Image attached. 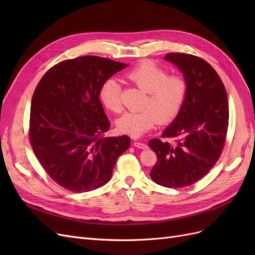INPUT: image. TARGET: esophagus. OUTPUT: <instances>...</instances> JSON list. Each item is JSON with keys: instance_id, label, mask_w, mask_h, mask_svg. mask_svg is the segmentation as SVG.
<instances>
[{"instance_id": "obj_1", "label": "esophagus", "mask_w": 255, "mask_h": 255, "mask_svg": "<svg viewBox=\"0 0 255 255\" xmlns=\"http://www.w3.org/2000/svg\"><path fill=\"white\" fill-rule=\"evenodd\" d=\"M134 145L136 146V148H139V149H145L146 146H148L144 142H141V141H135Z\"/></svg>"}]
</instances>
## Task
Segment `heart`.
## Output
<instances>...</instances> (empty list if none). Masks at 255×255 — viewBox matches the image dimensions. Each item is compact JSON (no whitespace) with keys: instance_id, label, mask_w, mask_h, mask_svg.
I'll use <instances>...</instances> for the list:
<instances>
[{"instance_id":"obj_1","label":"heart","mask_w":255,"mask_h":255,"mask_svg":"<svg viewBox=\"0 0 255 255\" xmlns=\"http://www.w3.org/2000/svg\"><path fill=\"white\" fill-rule=\"evenodd\" d=\"M126 78L146 92L143 110L128 112L117 121L121 133L140 137L156 123L165 125L180 114L187 97L188 83L183 75L168 74L152 61H142L129 70ZM121 88L114 79L106 80L100 88L102 104L113 113L122 111Z\"/></svg>"}]
</instances>
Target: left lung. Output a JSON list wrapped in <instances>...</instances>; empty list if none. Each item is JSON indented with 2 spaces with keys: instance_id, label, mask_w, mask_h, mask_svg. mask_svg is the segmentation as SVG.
I'll return each mask as SVG.
<instances>
[{
  "instance_id": "left-lung-1",
  "label": "left lung",
  "mask_w": 255,
  "mask_h": 255,
  "mask_svg": "<svg viewBox=\"0 0 255 255\" xmlns=\"http://www.w3.org/2000/svg\"><path fill=\"white\" fill-rule=\"evenodd\" d=\"M165 59L181 69L188 91L161 139L149 141L157 156L150 175L161 186L180 188L202 179L219 159L227 140L229 102L220 76L206 60L186 53H168Z\"/></svg>"
}]
</instances>
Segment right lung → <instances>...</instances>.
<instances>
[{
  "mask_svg": "<svg viewBox=\"0 0 255 255\" xmlns=\"http://www.w3.org/2000/svg\"><path fill=\"white\" fill-rule=\"evenodd\" d=\"M128 65L87 55L53 66L32 98L28 136L51 179L68 190L86 192L110 181L116 161L128 149V136L105 137L111 123L100 88Z\"/></svg>",
  "mask_w": 255,
  "mask_h": 255,
  "instance_id": "1",
  "label": "right lung"
}]
</instances>
